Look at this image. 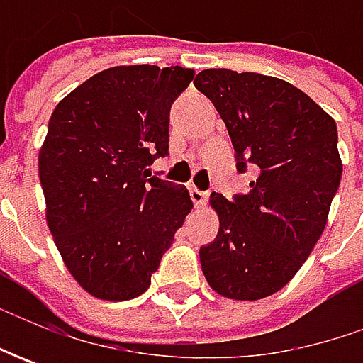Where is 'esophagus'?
I'll list each match as a JSON object with an SVG mask.
<instances>
[{
    "label": "esophagus",
    "instance_id": "1",
    "mask_svg": "<svg viewBox=\"0 0 363 363\" xmlns=\"http://www.w3.org/2000/svg\"><path fill=\"white\" fill-rule=\"evenodd\" d=\"M189 196H191V202L196 203L198 208H202L208 203V191H202V189L198 188H191L189 189Z\"/></svg>",
    "mask_w": 363,
    "mask_h": 363
}]
</instances>
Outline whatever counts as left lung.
Wrapping results in <instances>:
<instances>
[{"label": "left lung", "mask_w": 363, "mask_h": 363, "mask_svg": "<svg viewBox=\"0 0 363 363\" xmlns=\"http://www.w3.org/2000/svg\"><path fill=\"white\" fill-rule=\"evenodd\" d=\"M194 84L226 123L236 169L257 174L248 194L210 196L220 230L200 248L202 271L222 297L264 299L297 274L328 224L342 182L337 125L281 78L210 68Z\"/></svg>", "instance_id": "1"}]
</instances>
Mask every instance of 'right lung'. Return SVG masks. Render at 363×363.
<instances>
[{"instance_id":"obj_1","label":"right lung","mask_w":363,"mask_h":363,"mask_svg":"<svg viewBox=\"0 0 363 363\" xmlns=\"http://www.w3.org/2000/svg\"><path fill=\"white\" fill-rule=\"evenodd\" d=\"M191 68L115 66L54 108L38 169L48 228L92 297L127 301L151 285L194 208L188 189L147 169L169 155V111Z\"/></svg>"}]
</instances>
